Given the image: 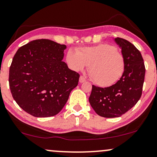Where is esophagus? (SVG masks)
<instances>
[{"label": "esophagus", "mask_w": 157, "mask_h": 157, "mask_svg": "<svg viewBox=\"0 0 157 157\" xmlns=\"http://www.w3.org/2000/svg\"><path fill=\"white\" fill-rule=\"evenodd\" d=\"M85 81H86V78H84V77L83 76H80V78H79V83H83V82H85Z\"/></svg>", "instance_id": "esophagus-1"}]
</instances>
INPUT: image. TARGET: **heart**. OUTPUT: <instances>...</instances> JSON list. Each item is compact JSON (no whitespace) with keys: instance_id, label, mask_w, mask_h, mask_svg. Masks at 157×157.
I'll return each instance as SVG.
<instances>
[{"instance_id":"obj_1","label":"heart","mask_w":157,"mask_h":157,"mask_svg":"<svg viewBox=\"0 0 157 157\" xmlns=\"http://www.w3.org/2000/svg\"><path fill=\"white\" fill-rule=\"evenodd\" d=\"M66 62L72 70L83 71L89 65V74L98 86H110L123 76L125 68V58L116 47L103 43L72 49L66 53Z\"/></svg>"}]
</instances>
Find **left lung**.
<instances>
[{
    "instance_id": "1",
    "label": "left lung",
    "mask_w": 157,
    "mask_h": 157,
    "mask_svg": "<svg viewBox=\"0 0 157 157\" xmlns=\"http://www.w3.org/2000/svg\"><path fill=\"white\" fill-rule=\"evenodd\" d=\"M115 41L125 58L123 76L115 84L101 88L92 85L89 103L97 115L104 117H121L130 110L141 98L146 68L139 50L125 39Z\"/></svg>"
}]
</instances>
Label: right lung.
Instances as JSON below:
<instances>
[{"label":"right lung","mask_w":157,"mask_h":157,"mask_svg":"<svg viewBox=\"0 0 157 157\" xmlns=\"http://www.w3.org/2000/svg\"><path fill=\"white\" fill-rule=\"evenodd\" d=\"M66 45L46 39L19 48L9 69V87L21 109L37 117H51L63 108L79 75L63 61Z\"/></svg>","instance_id":"1"}]
</instances>
